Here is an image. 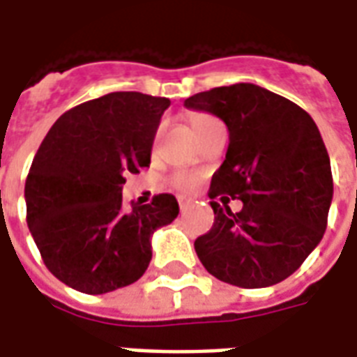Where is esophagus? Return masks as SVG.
<instances>
[{"mask_svg":"<svg viewBox=\"0 0 357 357\" xmlns=\"http://www.w3.org/2000/svg\"><path fill=\"white\" fill-rule=\"evenodd\" d=\"M178 204H179V208H185V206L191 204V199H187V197H178Z\"/></svg>","mask_w":357,"mask_h":357,"instance_id":"obj_1","label":"esophagus"}]
</instances>
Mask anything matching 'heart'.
Masks as SVG:
<instances>
[{"mask_svg": "<svg viewBox=\"0 0 357 357\" xmlns=\"http://www.w3.org/2000/svg\"><path fill=\"white\" fill-rule=\"evenodd\" d=\"M210 120H214V118L206 116V114H195L191 118V128H193V132H201L204 126L208 124ZM158 133L160 130L156 132L155 139L158 137ZM172 185L179 189V191H193L195 187H197V176L195 174H189V172H176L174 176H172Z\"/></svg>", "mask_w": 357, "mask_h": 357, "instance_id": "obj_1", "label": "heart"}]
</instances>
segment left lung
<instances>
[{
	"label": "left lung",
	"instance_id": "left-lung-1",
	"mask_svg": "<svg viewBox=\"0 0 357 357\" xmlns=\"http://www.w3.org/2000/svg\"><path fill=\"white\" fill-rule=\"evenodd\" d=\"M229 130L224 164L208 197L214 225L195 241L208 273L224 283L260 289L302 266L327 229L333 174L317 126L296 102L255 86L233 84L185 99ZM243 201L239 213L218 196Z\"/></svg>",
	"mask_w": 357,
	"mask_h": 357
}]
</instances>
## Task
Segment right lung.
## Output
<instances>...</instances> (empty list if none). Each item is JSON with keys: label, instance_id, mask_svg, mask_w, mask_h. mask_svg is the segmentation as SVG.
I'll use <instances>...</instances> for the list:
<instances>
[{"label": "right lung", "instance_id": "right-lung-1", "mask_svg": "<svg viewBox=\"0 0 357 357\" xmlns=\"http://www.w3.org/2000/svg\"><path fill=\"white\" fill-rule=\"evenodd\" d=\"M170 99L114 91L66 110L28 172V229L45 268L86 294L135 283L151 262V235L179 214L174 195L122 206L126 174L151 164Z\"/></svg>", "mask_w": 357, "mask_h": 357}]
</instances>
